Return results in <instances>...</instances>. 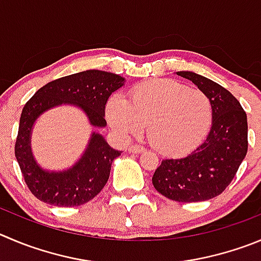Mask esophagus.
I'll list each match as a JSON object with an SVG mask.
<instances>
[{
    "instance_id": "esophagus-1",
    "label": "esophagus",
    "mask_w": 261,
    "mask_h": 261,
    "mask_svg": "<svg viewBox=\"0 0 261 261\" xmlns=\"http://www.w3.org/2000/svg\"><path fill=\"white\" fill-rule=\"evenodd\" d=\"M128 152L130 153H144L145 152V148L140 147V145H131L130 148H128Z\"/></svg>"
}]
</instances>
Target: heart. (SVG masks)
Masks as SVG:
<instances>
[{
	"label": "heart",
	"instance_id": "heart-1",
	"mask_svg": "<svg viewBox=\"0 0 261 261\" xmlns=\"http://www.w3.org/2000/svg\"><path fill=\"white\" fill-rule=\"evenodd\" d=\"M107 119L122 139L133 138L148 123V138L169 154L198 147L213 125L210 97L175 80H155L138 85L128 99L114 95L107 104Z\"/></svg>",
	"mask_w": 261,
	"mask_h": 261
}]
</instances>
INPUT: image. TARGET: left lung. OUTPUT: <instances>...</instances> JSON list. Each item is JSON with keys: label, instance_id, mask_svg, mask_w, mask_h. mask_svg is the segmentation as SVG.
Returning a JSON list of instances; mask_svg holds the SVG:
<instances>
[{"label": "left lung", "instance_id": "8db88e82", "mask_svg": "<svg viewBox=\"0 0 261 261\" xmlns=\"http://www.w3.org/2000/svg\"><path fill=\"white\" fill-rule=\"evenodd\" d=\"M177 75L193 82L210 97L214 118L207 138L192 153L165 158L152 177L153 187L176 202H202L218 197L230 184L247 153V116L240 101L216 82L189 70Z\"/></svg>", "mask_w": 261, "mask_h": 261}]
</instances>
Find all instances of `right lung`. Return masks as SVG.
Listing matches in <instances>:
<instances>
[{"instance_id": "add662e5", "label": "right lung", "mask_w": 261, "mask_h": 261, "mask_svg": "<svg viewBox=\"0 0 261 261\" xmlns=\"http://www.w3.org/2000/svg\"><path fill=\"white\" fill-rule=\"evenodd\" d=\"M123 85L125 79L121 75L89 69L48 82L27 101L19 122L15 157L29 191L40 201L59 207L81 206L91 201L104 188L113 161L122 152L113 149L101 134L92 131L86 149L73 166L62 171L43 169L31 147L38 117L57 107L74 106L86 114L90 125L103 128L107 126V101Z\"/></svg>"}]
</instances>
